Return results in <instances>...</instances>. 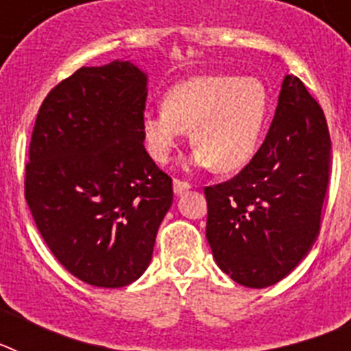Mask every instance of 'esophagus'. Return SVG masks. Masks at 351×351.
Listing matches in <instances>:
<instances>
[{
  "label": "esophagus",
  "instance_id": "esophagus-1",
  "mask_svg": "<svg viewBox=\"0 0 351 351\" xmlns=\"http://www.w3.org/2000/svg\"><path fill=\"white\" fill-rule=\"evenodd\" d=\"M191 188V184L188 181H182V179H173V191H176V193H182V191H186V190H190Z\"/></svg>",
  "mask_w": 351,
  "mask_h": 351
}]
</instances>
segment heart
I'll list each match as a JSON object with an SVG mask.
<instances>
[{
	"label": "heart",
	"instance_id": "b5f03b06",
	"mask_svg": "<svg viewBox=\"0 0 351 351\" xmlns=\"http://www.w3.org/2000/svg\"><path fill=\"white\" fill-rule=\"evenodd\" d=\"M269 108L267 88L255 77H191L167 93L165 107L144 114L142 137L149 156L167 163L191 132L197 165L234 172L255 156Z\"/></svg>",
	"mask_w": 351,
	"mask_h": 351
}]
</instances>
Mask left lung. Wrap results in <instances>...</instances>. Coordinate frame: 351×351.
I'll return each mask as SVG.
<instances>
[{"label":"left lung","mask_w":351,"mask_h":351,"mask_svg":"<svg viewBox=\"0 0 351 351\" xmlns=\"http://www.w3.org/2000/svg\"><path fill=\"white\" fill-rule=\"evenodd\" d=\"M330 135L318 101L287 75L267 137L237 176L207 186L206 237L235 283L265 288L290 274L320 234Z\"/></svg>","instance_id":"obj_1"}]
</instances>
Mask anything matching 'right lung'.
Returning a JSON list of instances; mask_svg holds the SVG:
<instances>
[{
    "mask_svg": "<svg viewBox=\"0 0 351 351\" xmlns=\"http://www.w3.org/2000/svg\"><path fill=\"white\" fill-rule=\"evenodd\" d=\"M147 77L130 61L82 66L42 101L24 197L52 255L84 283L121 288L153 256L172 178L142 137Z\"/></svg>",
    "mask_w": 351,
    "mask_h": 351,
    "instance_id": "right-lung-1",
    "label": "right lung"
}]
</instances>
